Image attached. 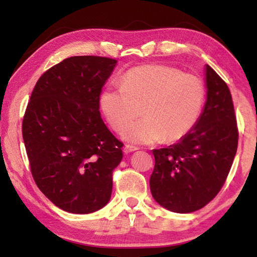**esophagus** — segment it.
Masks as SVG:
<instances>
[{"label":"esophagus","instance_id":"34e87169","mask_svg":"<svg viewBox=\"0 0 257 257\" xmlns=\"http://www.w3.org/2000/svg\"><path fill=\"white\" fill-rule=\"evenodd\" d=\"M135 151H138V147L137 146H132V145H126L124 147V152L127 154V153H131V152H135Z\"/></svg>","mask_w":257,"mask_h":257}]
</instances>
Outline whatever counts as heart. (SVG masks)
Segmentation results:
<instances>
[{
    "instance_id": "b5f03b06",
    "label": "heart",
    "mask_w": 257,
    "mask_h": 257,
    "mask_svg": "<svg viewBox=\"0 0 257 257\" xmlns=\"http://www.w3.org/2000/svg\"><path fill=\"white\" fill-rule=\"evenodd\" d=\"M205 97V84L198 76L173 66L147 64L127 70L119 86H107L100 107L114 131L126 128L124 138L128 142L152 144L163 139L171 144L194 128ZM142 108L146 118L130 125Z\"/></svg>"
}]
</instances>
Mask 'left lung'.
Segmentation results:
<instances>
[{"mask_svg": "<svg viewBox=\"0 0 257 257\" xmlns=\"http://www.w3.org/2000/svg\"><path fill=\"white\" fill-rule=\"evenodd\" d=\"M206 83L207 101L194 128L174 145L153 150L151 193L175 213L195 212L212 201L236 154L238 130L229 87L209 65Z\"/></svg>", "mask_w": 257, "mask_h": 257, "instance_id": "left-lung-1", "label": "left lung"}]
</instances>
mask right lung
I'll return each mask as SVG.
<instances>
[{
    "label": "right lung",
    "mask_w": 257,
    "mask_h": 257,
    "mask_svg": "<svg viewBox=\"0 0 257 257\" xmlns=\"http://www.w3.org/2000/svg\"><path fill=\"white\" fill-rule=\"evenodd\" d=\"M117 61L73 56L37 80L27 105L22 135L37 187L59 208L87 214L103 208L122 144L99 112L101 87Z\"/></svg>",
    "instance_id": "add662e5"
}]
</instances>
